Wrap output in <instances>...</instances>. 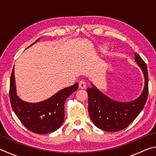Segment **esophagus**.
<instances>
[{
  "mask_svg": "<svg viewBox=\"0 0 156 156\" xmlns=\"http://www.w3.org/2000/svg\"><path fill=\"white\" fill-rule=\"evenodd\" d=\"M86 87H87V84H86L85 82L83 81V80H81V81L79 82V88L84 89L86 88Z\"/></svg>",
  "mask_w": 156,
  "mask_h": 156,
  "instance_id": "obj_1",
  "label": "esophagus"
}]
</instances>
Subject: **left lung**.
<instances>
[{"mask_svg": "<svg viewBox=\"0 0 156 156\" xmlns=\"http://www.w3.org/2000/svg\"><path fill=\"white\" fill-rule=\"evenodd\" d=\"M134 55L145 78L144 91L138 98L131 102H120L109 98L95 87L87 89L89 115L94 125L102 130L115 132L126 128L136 119L146 104L149 94L147 65L137 53Z\"/></svg>", "mask_w": 156, "mask_h": 156, "instance_id": "obj_1", "label": "left lung"}]
</instances>
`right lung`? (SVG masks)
<instances>
[{
	"instance_id": "right-lung-1",
	"label": "right lung",
	"mask_w": 156,
	"mask_h": 156,
	"mask_svg": "<svg viewBox=\"0 0 156 156\" xmlns=\"http://www.w3.org/2000/svg\"><path fill=\"white\" fill-rule=\"evenodd\" d=\"M78 88L77 83L62 89L44 101L38 103L23 102L16 92L14 67L10 78V102L18 119L27 129L38 134L49 133L60 128L64 122L65 100Z\"/></svg>"
}]
</instances>
